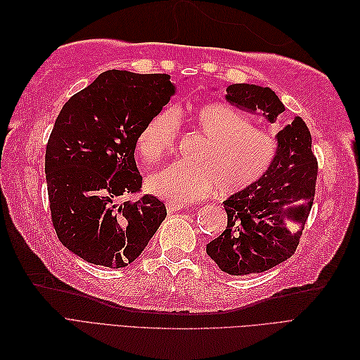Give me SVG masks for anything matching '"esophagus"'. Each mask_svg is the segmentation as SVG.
Listing matches in <instances>:
<instances>
[{
  "mask_svg": "<svg viewBox=\"0 0 360 360\" xmlns=\"http://www.w3.org/2000/svg\"><path fill=\"white\" fill-rule=\"evenodd\" d=\"M165 204H167V209H168L169 213L180 212V210L184 209V205H183L181 202H177V201H171V200H169V201H167Z\"/></svg>",
  "mask_w": 360,
  "mask_h": 360,
  "instance_id": "esophagus-1",
  "label": "esophagus"
}]
</instances>
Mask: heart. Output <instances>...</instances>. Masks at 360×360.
Returning <instances> with one entry per match:
<instances>
[{"label": "heart", "instance_id": "heart-1", "mask_svg": "<svg viewBox=\"0 0 360 360\" xmlns=\"http://www.w3.org/2000/svg\"><path fill=\"white\" fill-rule=\"evenodd\" d=\"M188 124L207 144L195 162L179 160L147 179V189L181 204L198 201L216 188L224 197L252 189L274 168L279 155L275 135L255 127L252 118L225 103H204L191 111L162 110L139 130L136 150L148 163L171 153Z\"/></svg>", "mask_w": 360, "mask_h": 360}]
</instances>
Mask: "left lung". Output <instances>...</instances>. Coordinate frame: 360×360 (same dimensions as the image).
I'll return each instance as SVG.
<instances>
[{"mask_svg": "<svg viewBox=\"0 0 360 360\" xmlns=\"http://www.w3.org/2000/svg\"><path fill=\"white\" fill-rule=\"evenodd\" d=\"M226 101L245 111H263L270 123L285 111L275 91L252 84L230 85ZM278 143L274 168L257 186L224 202L226 228L205 248L228 275L261 274L297 249L314 204L319 163L311 148V132L300 117L281 130Z\"/></svg>", "mask_w": 360, "mask_h": 360, "instance_id": "1", "label": "left lung"}]
</instances>
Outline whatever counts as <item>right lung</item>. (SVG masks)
I'll return each instance as SVG.
<instances>
[{
    "instance_id": "obj_1",
    "label": "right lung",
    "mask_w": 360,
    "mask_h": 360,
    "mask_svg": "<svg viewBox=\"0 0 360 360\" xmlns=\"http://www.w3.org/2000/svg\"><path fill=\"white\" fill-rule=\"evenodd\" d=\"M171 76L108 70L64 103L46 144L45 172L52 225L60 242L89 263L126 267L167 216L153 195L136 201L139 130L174 93Z\"/></svg>"
}]
</instances>
